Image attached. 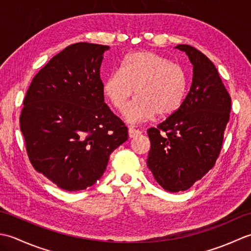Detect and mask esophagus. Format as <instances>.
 Wrapping results in <instances>:
<instances>
[{"instance_id":"1","label":"esophagus","mask_w":251,"mask_h":251,"mask_svg":"<svg viewBox=\"0 0 251 251\" xmlns=\"http://www.w3.org/2000/svg\"><path fill=\"white\" fill-rule=\"evenodd\" d=\"M140 134H141L140 130L132 128V127H131V128L128 129V136H129V138H135V137H137V136H139Z\"/></svg>"}]
</instances>
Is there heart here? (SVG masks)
<instances>
[{
  "mask_svg": "<svg viewBox=\"0 0 251 251\" xmlns=\"http://www.w3.org/2000/svg\"><path fill=\"white\" fill-rule=\"evenodd\" d=\"M186 74L178 63L150 50L135 51L122 61L120 70L102 82V93L117 111L138 94L124 112L130 124L147 122L156 114L172 115L182 104L186 94Z\"/></svg>",
  "mask_w": 251,
  "mask_h": 251,
  "instance_id": "heart-1",
  "label": "heart"
}]
</instances>
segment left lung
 <instances>
[{
  "label": "left lung",
  "instance_id": "left-lung-1",
  "mask_svg": "<svg viewBox=\"0 0 251 251\" xmlns=\"http://www.w3.org/2000/svg\"><path fill=\"white\" fill-rule=\"evenodd\" d=\"M193 65L189 94L156 128L148 129L147 165L168 192L190 189L215 166L231 111V97L215 65L190 45H177Z\"/></svg>",
  "mask_w": 251,
  "mask_h": 251
}]
</instances>
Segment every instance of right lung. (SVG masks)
Masks as SVG:
<instances>
[{
    "label": "right lung",
    "mask_w": 251,
    "mask_h": 251,
    "mask_svg": "<svg viewBox=\"0 0 251 251\" xmlns=\"http://www.w3.org/2000/svg\"><path fill=\"white\" fill-rule=\"evenodd\" d=\"M109 49L85 42L66 47L32 79L24 100L20 130L30 162L62 190L94 185L128 139L104 103L100 67Z\"/></svg>",
    "instance_id": "1"
}]
</instances>
